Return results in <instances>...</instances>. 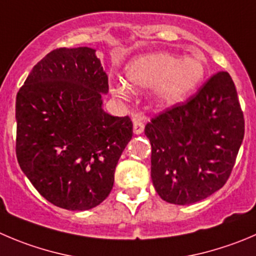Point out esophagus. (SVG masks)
Returning <instances> with one entry per match:
<instances>
[{
	"label": "esophagus",
	"mask_w": 256,
	"mask_h": 256,
	"mask_svg": "<svg viewBox=\"0 0 256 256\" xmlns=\"http://www.w3.org/2000/svg\"><path fill=\"white\" fill-rule=\"evenodd\" d=\"M133 130H134L136 134H140L144 130V118L143 116H133Z\"/></svg>",
	"instance_id": "34e87169"
}]
</instances>
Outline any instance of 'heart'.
I'll return each mask as SVG.
<instances>
[{
	"label": "heart",
	"instance_id": "1",
	"mask_svg": "<svg viewBox=\"0 0 256 256\" xmlns=\"http://www.w3.org/2000/svg\"><path fill=\"white\" fill-rule=\"evenodd\" d=\"M133 88H154L156 98L162 104H174L191 94L205 76V65L198 58L180 60L170 54H152L133 60L126 69ZM113 93L122 99L130 96L124 84H116Z\"/></svg>",
	"mask_w": 256,
	"mask_h": 256
}]
</instances>
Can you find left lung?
I'll return each instance as SVG.
<instances>
[{"label": "left lung", "mask_w": 256, "mask_h": 256, "mask_svg": "<svg viewBox=\"0 0 256 256\" xmlns=\"http://www.w3.org/2000/svg\"><path fill=\"white\" fill-rule=\"evenodd\" d=\"M245 120L228 72L214 74L184 103L150 119V177L160 198L190 205L220 190L244 140Z\"/></svg>", "instance_id": "8db88e82"}]
</instances>
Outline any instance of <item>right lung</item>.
<instances>
[{
	"label": "right lung",
	"mask_w": 256,
	"mask_h": 256,
	"mask_svg": "<svg viewBox=\"0 0 256 256\" xmlns=\"http://www.w3.org/2000/svg\"><path fill=\"white\" fill-rule=\"evenodd\" d=\"M108 90L94 48H60L32 68L17 93V160L38 194L58 208L89 210L113 188L133 123L103 110Z\"/></svg>",
	"instance_id": "add662e5"
}]
</instances>
